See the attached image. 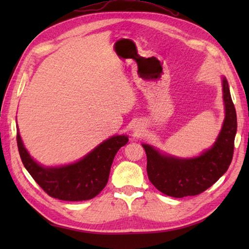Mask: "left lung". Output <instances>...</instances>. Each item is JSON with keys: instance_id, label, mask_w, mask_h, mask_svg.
Listing matches in <instances>:
<instances>
[{"instance_id": "obj_1", "label": "left lung", "mask_w": 249, "mask_h": 249, "mask_svg": "<svg viewBox=\"0 0 249 249\" xmlns=\"http://www.w3.org/2000/svg\"><path fill=\"white\" fill-rule=\"evenodd\" d=\"M223 91L226 118L223 129L212 149L197 158L178 160L161 155L154 147L142 144L147 158V177L162 194L173 198L199 195L217 182L228 170L233 157L237 123L235 108L225 78Z\"/></svg>"}]
</instances>
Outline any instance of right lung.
<instances>
[{"instance_id": "add662e5", "label": "right lung", "mask_w": 249, "mask_h": 249, "mask_svg": "<svg viewBox=\"0 0 249 249\" xmlns=\"http://www.w3.org/2000/svg\"><path fill=\"white\" fill-rule=\"evenodd\" d=\"M127 142L126 136H113L78 162L45 168L32 160L17 130L18 151L26 170L47 195L64 201H83L96 197L107 185L116 152Z\"/></svg>"}]
</instances>
